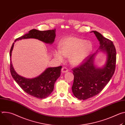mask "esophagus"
<instances>
[{
  "mask_svg": "<svg viewBox=\"0 0 125 125\" xmlns=\"http://www.w3.org/2000/svg\"><path fill=\"white\" fill-rule=\"evenodd\" d=\"M69 70L66 68V67H63L61 69V72L63 73H65L68 72Z\"/></svg>",
  "mask_w": 125,
  "mask_h": 125,
  "instance_id": "esophagus-1",
  "label": "esophagus"
}]
</instances>
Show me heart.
I'll list each match as a JSON object with an SVG mask.
<instances>
[{
  "label": "heart",
  "mask_w": 125,
  "mask_h": 125,
  "mask_svg": "<svg viewBox=\"0 0 125 125\" xmlns=\"http://www.w3.org/2000/svg\"><path fill=\"white\" fill-rule=\"evenodd\" d=\"M60 50L53 52L54 57L60 62L64 61V56L69 57V61L73 65L82 63L90 55L93 49L91 42L75 37L63 39L60 42Z\"/></svg>",
  "instance_id": "heart-1"
}]
</instances>
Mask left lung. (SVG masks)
<instances>
[{
  "instance_id": "8db88e82",
  "label": "left lung",
  "mask_w": 125,
  "mask_h": 125,
  "mask_svg": "<svg viewBox=\"0 0 125 125\" xmlns=\"http://www.w3.org/2000/svg\"><path fill=\"white\" fill-rule=\"evenodd\" d=\"M92 32L99 42V50L79 67L73 69L74 79L72 92L80 100H85L98 94L109 83L115 70L116 52L113 42L97 31ZM99 51L105 52L107 56L104 65L101 68L94 65L96 54Z\"/></svg>"
}]
</instances>
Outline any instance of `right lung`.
Segmentation results:
<instances>
[{
  "mask_svg": "<svg viewBox=\"0 0 125 125\" xmlns=\"http://www.w3.org/2000/svg\"><path fill=\"white\" fill-rule=\"evenodd\" d=\"M55 29L41 31L32 29L28 33L17 39L16 41L27 39H38L46 43L51 44L56 37ZM14 43L10 51V72L13 78L26 93L35 97L43 99L49 96L54 89L56 81L60 76L62 66L49 67L45 70L39 76L32 79L24 78L18 74L15 71L11 61L12 52Z\"/></svg>",
  "mask_w": 125,
  "mask_h": 125,
  "instance_id": "right-lung-1",
  "label": "right lung"
}]
</instances>
